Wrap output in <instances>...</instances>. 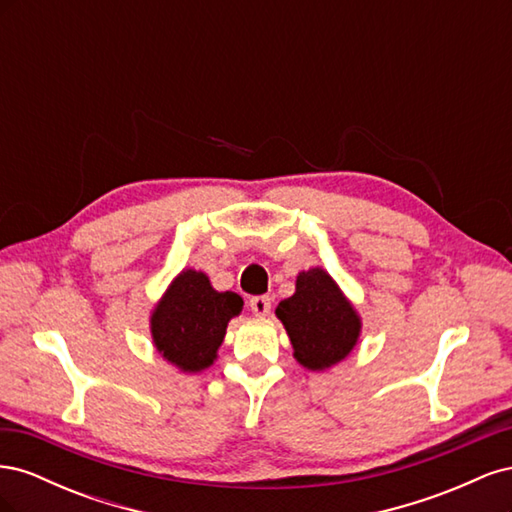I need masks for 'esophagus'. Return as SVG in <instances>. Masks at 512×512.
I'll return each instance as SVG.
<instances>
[{
	"label": "esophagus",
	"instance_id": "esophagus-1",
	"mask_svg": "<svg viewBox=\"0 0 512 512\" xmlns=\"http://www.w3.org/2000/svg\"><path fill=\"white\" fill-rule=\"evenodd\" d=\"M247 305H250V309L256 316H267L271 312V297L260 294V297H252Z\"/></svg>",
	"mask_w": 512,
	"mask_h": 512
}]
</instances>
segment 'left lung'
<instances>
[{
	"instance_id": "left-lung-1",
	"label": "left lung",
	"mask_w": 512,
	"mask_h": 512,
	"mask_svg": "<svg viewBox=\"0 0 512 512\" xmlns=\"http://www.w3.org/2000/svg\"><path fill=\"white\" fill-rule=\"evenodd\" d=\"M275 314L290 335L294 356L307 369L342 361L361 331L359 316L322 269L301 273L297 292L277 305Z\"/></svg>"
}]
</instances>
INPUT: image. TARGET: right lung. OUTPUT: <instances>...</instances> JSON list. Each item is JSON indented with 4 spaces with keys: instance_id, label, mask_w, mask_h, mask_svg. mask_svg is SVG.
Returning a JSON list of instances; mask_svg holds the SVG:
<instances>
[{
    "instance_id": "1",
    "label": "right lung",
    "mask_w": 512,
    "mask_h": 512,
    "mask_svg": "<svg viewBox=\"0 0 512 512\" xmlns=\"http://www.w3.org/2000/svg\"><path fill=\"white\" fill-rule=\"evenodd\" d=\"M241 309L239 294L213 290L205 273L183 271L153 312V342L179 369L200 371L213 363L228 320Z\"/></svg>"
}]
</instances>
